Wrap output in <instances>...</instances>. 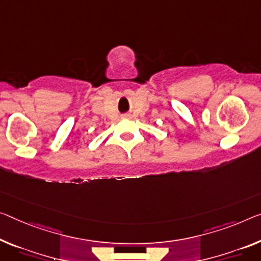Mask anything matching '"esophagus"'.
<instances>
[{"label":"esophagus","instance_id":"34e87169","mask_svg":"<svg viewBox=\"0 0 261 261\" xmlns=\"http://www.w3.org/2000/svg\"><path fill=\"white\" fill-rule=\"evenodd\" d=\"M126 117H127V115H126Z\"/></svg>","mask_w":261,"mask_h":261}]
</instances>
